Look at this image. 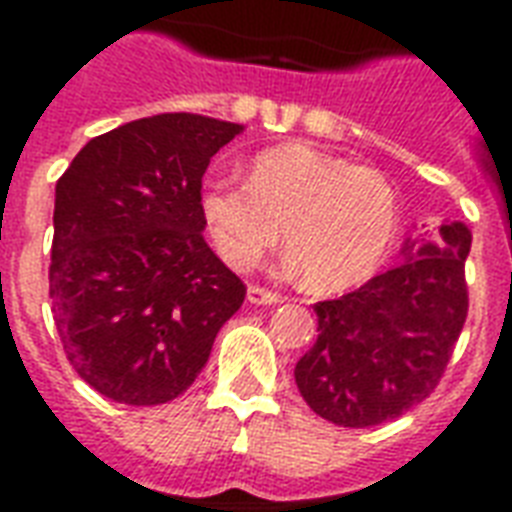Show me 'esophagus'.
Segmentation results:
<instances>
[{"mask_svg": "<svg viewBox=\"0 0 512 512\" xmlns=\"http://www.w3.org/2000/svg\"><path fill=\"white\" fill-rule=\"evenodd\" d=\"M247 300L252 305H276V303H281L284 297H281L279 292H273V289H265V287H257V284H252V287L247 289Z\"/></svg>", "mask_w": 512, "mask_h": 512, "instance_id": "esophagus-1", "label": "esophagus"}]
</instances>
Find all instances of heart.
I'll return each instance as SVG.
<instances>
[{
	"label": "heart",
	"mask_w": 512,
	"mask_h": 512,
	"mask_svg": "<svg viewBox=\"0 0 512 512\" xmlns=\"http://www.w3.org/2000/svg\"><path fill=\"white\" fill-rule=\"evenodd\" d=\"M199 212L225 265L255 268L276 247L281 228L305 284L342 292L369 279L388 255L398 196L372 167L348 164L308 143H284L249 162L244 185L204 183Z\"/></svg>",
	"instance_id": "heart-1"
}]
</instances>
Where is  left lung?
Returning <instances> with one entry per match:
<instances>
[{
  "label": "left lung",
  "instance_id": "8db88e82",
  "mask_svg": "<svg viewBox=\"0 0 512 512\" xmlns=\"http://www.w3.org/2000/svg\"><path fill=\"white\" fill-rule=\"evenodd\" d=\"M409 260L337 300L313 305L319 337L295 366L300 396L342 428L401 417L436 390L468 319L470 231L438 228Z\"/></svg>",
  "mask_w": 512,
  "mask_h": 512
}]
</instances>
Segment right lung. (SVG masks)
I'll list each match as a JSON object with an SVG mask.
<instances>
[{
  "label": "right lung",
  "mask_w": 512,
  "mask_h": 512,
  "mask_svg": "<svg viewBox=\"0 0 512 512\" xmlns=\"http://www.w3.org/2000/svg\"><path fill=\"white\" fill-rule=\"evenodd\" d=\"M241 124L159 114L92 138L55 185L52 319L116 404L183 396L247 295L201 236V177Z\"/></svg>",
  "instance_id": "add662e5"
}]
</instances>
